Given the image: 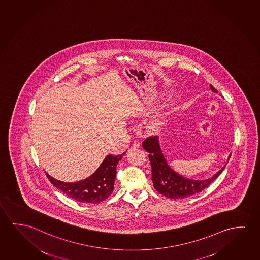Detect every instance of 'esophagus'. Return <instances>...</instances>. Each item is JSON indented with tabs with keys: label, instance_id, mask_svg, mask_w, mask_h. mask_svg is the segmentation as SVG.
Instances as JSON below:
<instances>
[{
	"label": "esophagus",
	"instance_id": "1",
	"mask_svg": "<svg viewBox=\"0 0 260 260\" xmlns=\"http://www.w3.org/2000/svg\"><path fill=\"white\" fill-rule=\"evenodd\" d=\"M132 147L135 148H140V144L138 142V141H134V142H133V144H132Z\"/></svg>",
	"mask_w": 260,
	"mask_h": 260
}]
</instances>
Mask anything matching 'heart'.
I'll return each instance as SVG.
<instances>
[{"label":"heart","mask_w":260,"mask_h":260,"mask_svg":"<svg viewBox=\"0 0 260 260\" xmlns=\"http://www.w3.org/2000/svg\"><path fill=\"white\" fill-rule=\"evenodd\" d=\"M153 125H154V127H158V126L160 125L159 120H155V121H154V123H153Z\"/></svg>","instance_id":"1"}]
</instances>
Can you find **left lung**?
Listing matches in <instances>:
<instances>
[{
    "mask_svg": "<svg viewBox=\"0 0 260 260\" xmlns=\"http://www.w3.org/2000/svg\"><path fill=\"white\" fill-rule=\"evenodd\" d=\"M210 88L212 92L218 93L215 88L211 84ZM142 147L149 153L148 158L151 164L152 182L154 187L161 194L172 199L186 198L203 191L220 176L227 165H225L215 175L209 178L191 179L176 172L168 165L162 148L160 147L159 137L155 136L147 139L143 142ZM231 155L229 156L228 161Z\"/></svg>",
    "mask_w": 260,
    "mask_h": 260,
    "instance_id": "1",
    "label": "left lung"
}]
</instances>
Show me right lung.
Instances as JSON below:
<instances>
[{
    "mask_svg": "<svg viewBox=\"0 0 260 260\" xmlns=\"http://www.w3.org/2000/svg\"><path fill=\"white\" fill-rule=\"evenodd\" d=\"M124 154L108 155L92 175L78 182L67 183L46 175L51 184L73 200L84 204H98L107 199L114 189L116 168Z\"/></svg>",
    "mask_w": 260,
    "mask_h": 260,
    "instance_id": "right-lung-1",
    "label": "right lung"
}]
</instances>
